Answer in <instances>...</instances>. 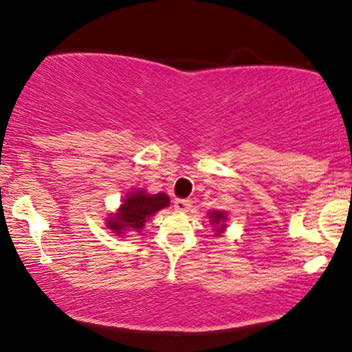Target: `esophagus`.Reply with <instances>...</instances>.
<instances>
[{
    "label": "esophagus",
    "instance_id": "34e87169",
    "mask_svg": "<svg viewBox=\"0 0 352 352\" xmlns=\"http://www.w3.org/2000/svg\"><path fill=\"white\" fill-rule=\"evenodd\" d=\"M174 208H175V211L186 212V211H189V208H190V201H189V200L178 199V200L174 201Z\"/></svg>",
    "mask_w": 352,
    "mask_h": 352
}]
</instances>
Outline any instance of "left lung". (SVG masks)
I'll return each instance as SVG.
<instances>
[{
  "instance_id": "8db88e82",
  "label": "left lung",
  "mask_w": 352,
  "mask_h": 352,
  "mask_svg": "<svg viewBox=\"0 0 352 352\" xmlns=\"http://www.w3.org/2000/svg\"><path fill=\"white\" fill-rule=\"evenodd\" d=\"M208 217H210V223L216 226L217 236L222 234L226 228V214L222 211H211Z\"/></svg>"
}]
</instances>
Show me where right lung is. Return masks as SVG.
<instances>
[{"instance_id":"1","label":"right lung","mask_w":352,"mask_h":352,"mask_svg":"<svg viewBox=\"0 0 352 352\" xmlns=\"http://www.w3.org/2000/svg\"><path fill=\"white\" fill-rule=\"evenodd\" d=\"M169 195L164 192L147 194L144 189L133 190L127 195L126 200H122L118 212L107 219V226L118 236L124 234L127 230L140 231L148 217L169 206Z\"/></svg>"}]
</instances>
